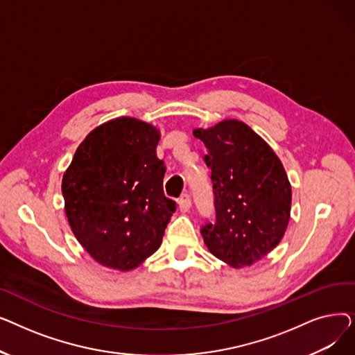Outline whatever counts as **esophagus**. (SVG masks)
<instances>
[{
	"mask_svg": "<svg viewBox=\"0 0 355 355\" xmlns=\"http://www.w3.org/2000/svg\"><path fill=\"white\" fill-rule=\"evenodd\" d=\"M191 207V200L189 194H182L178 200V209L181 213H187Z\"/></svg>",
	"mask_w": 355,
	"mask_h": 355,
	"instance_id": "esophagus-1",
	"label": "esophagus"
}]
</instances>
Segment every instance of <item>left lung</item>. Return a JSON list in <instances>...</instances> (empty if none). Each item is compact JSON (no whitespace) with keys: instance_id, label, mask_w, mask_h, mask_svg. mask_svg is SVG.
I'll return each mask as SVG.
<instances>
[{"instance_id":"left-lung-1","label":"left lung","mask_w":355,"mask_h":355,"mask_svg":"<svg viewBox=\"0 0 355 355\" xmlns=\"http://www.w3.org/2000/svg\"><path fill=\"white\" fill-rule=\"evenodd\" d=\"M193 135L211 168L216 220L201 227L210 253L239 269L256 263L282 240L292 187L282 161L245 122L225 119Z\"/></svg>"}]
</instances>
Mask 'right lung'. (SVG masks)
I'll use <instances>...</instances> for the list:
<instances>
[{"instance_id":"1","label":"right lung","mask_w":355,"mask_h":355,"mask_svg":"<svg viewBox=\"0 0 355 355\" xmlns=\"http://www.w3.org/2000/svg\"><path fill=\"white\" fill-rule=\"evenodd\" d=\"M159 138L137 118L110 119L90 130L63 174L70 229L102 266L132 270L162 243L175 201L164 196Z\"/></svg>"}]
</instances>
